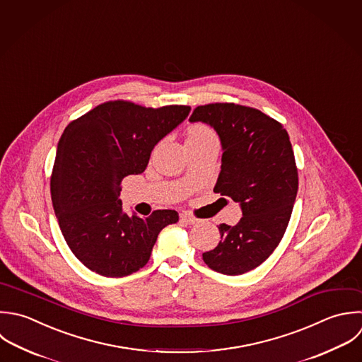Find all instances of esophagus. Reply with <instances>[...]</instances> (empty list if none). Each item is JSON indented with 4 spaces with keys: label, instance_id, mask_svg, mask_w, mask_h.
Here are the masks:
<instances>
[{
    "label": "esophagus",
    "instance_id": "1",
    "mask_svg": "<svg viewBox=\"0 0 362 362\" xmlns=\"http://www.w3.org/2000/svg\"><path fill=\"white\" fill-rule=\"evenodd\" d=\"M180 223L192 226V224H196V223H199V220H197L196 217H193L192 214H189V213H182V214H180Z\"/></svg>",
    "mask_w": 362,
    "mask_h": 362
}]
</instances>
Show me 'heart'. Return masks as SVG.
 Here are the masks:
<instances>
[{
	"label": "heart",
	"mask_w": 362,
	"mask_h": 362,
	"mask_svg": "<svg viewBox=\"0 0 362 362\" xmlns=\"http://www.w3.org/2000/svg\"><path fill=\"white\" fill-rule=\"evenodd\" d=\"M209 141H217L216 132L206 124H194L187 132L186 144H203Z\"/></svg>",
	"instance_id": "1"
}]
</instances>
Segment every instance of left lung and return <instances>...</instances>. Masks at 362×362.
Returning <instances> with one entry per match:
<instances>
[{
  "label": "left lung",
  "instance_id": "8db88e82",
  "mask_svg": "<svg viewBox=\"0 0 362 362\" xmlns=\"http://www.w3.org/2000/svg\"><path fill=\"white\" fill-rule=\"evenodd\" d=\"M189 119L217 131L224 152L214 193L243 210L237 226H218L221 241L203 259L216 272L245 274L269 258L292 216L299 176L289 135L279 121L234 103L199 105Z\"/></svg>",
  "mask_w": 362,
  "mask_h": 362
}]
</instances>
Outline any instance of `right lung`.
Segmentation results:
<instances>
[{"instance_id":"1","label":"right lung","mask_w":362,"mask_h":362,"mask_svg":"<svg viewBox=\"0 0 362 362\" xmlns=\"http://www.w3.org/2000/svg\"><path fill=\"white\" fill-rule=\"evenodd\" d=\"M189 105L144 107L127 100L98 104L62 134L50 194L62 234L90 271L121 278L146 265L158 234L179 220L175 210L146 218L122 213L121 182L142 173L153 146L187 115Z\"/></svg>"}]
</instances>
